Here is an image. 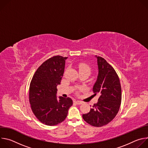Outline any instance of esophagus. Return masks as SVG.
Masks as SVG:
<instances>
[{
	"instance_id": "34e87169",
	"label": "esophagus",
	"mask_w": 148,
	"mask_h": 148,
	"mask_svg": "<svg viewBox=\"0 0 148 148\" xmlns=\"http://www.w3.org/2000/svg\"><path fill=\"white\" fill-rule=\"evenodd\" d=\"M75 102L77 104V105H81L82 103V101H75Z\"/></svg>"
}]
</instances>
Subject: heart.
<instances>
[{
	"label": "heart",
	"mask_w": 148,
	"mask_h": 148,
	"mask_svg": "<svg viewBox=\"0 0 148 148\" xmlns=\"http://www.w3.org/2000/svg\"><path fill=\"white\" fill-rule=\"evenodd\" d=\"M78 68L79 70V71H87L90 73H91V67L86 63H80V64H78Z\"/></svg>",
	"instance_id": "b5f03b06"
}]
</instances>
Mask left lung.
I'll list each match as a JSON object with an SVG mask.
<instances>
[{"instance_id":"left-lung-1","label":"left lung","mask_w":148,"mask_h":148,"mask_svg":"<svg viewBox=\"0 0 148 148\" xmlns=\"http://www.w3.org/2000/svg\"><path fill=\"white\" fill-rule=\"evenodd\" d=\"M97 57V56H96ZM98 75L93 87L98 102L87 114L82 115L87 123L95 127L107 125L116 116L121 103L122 91L119 77L114 69L101 57H97Z\"/></svg>"}]
</instances>
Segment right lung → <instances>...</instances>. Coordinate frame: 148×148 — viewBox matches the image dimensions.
<instances>
[{
    "instance_id": "1",
    "label": "right lung",
    "mask_w": 148,
    "mask_h": 148,
    "mask_svg": "<svg viewBox=\"0 0 148 148\" xmlns=\"http://www.w3.org/2000/svg\"><path fill=\"white\" fill-rule=\"evenodd\" d=\"M67 57L53 56L36 70L29 87V102L35 116L45 125H56L66 118L73 100L57 98V86L60 84Z\"/></svg>"
}]
</instances>
